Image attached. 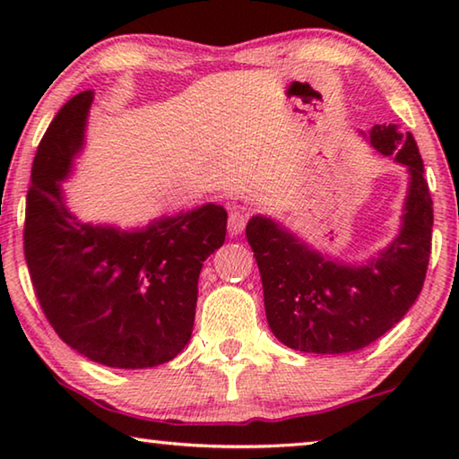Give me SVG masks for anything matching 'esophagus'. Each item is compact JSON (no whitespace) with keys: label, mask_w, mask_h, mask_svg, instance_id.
Returning <instances> with one entry per match:
<instances>
[{"label":"esophagus","mask_w":459,"mask_h":459,"mask_svg":"<svg viewBox=\"0 0 459 459\" xmlns=\"http://www.w3.org/2000/svg\"><path fill=\"white\" fill-rule=\"evenodd\" d=\"M248 221V212L245 208H232L229 214V235L237 237L245 230V224Z\"/></svg>","instance_id":"34e87169"}]
</instances>
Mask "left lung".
Listing matches in <instances>:
<instances>
[{
	"instance_id": "8db88e82",
	"label": "left lung",
	"mask_w": 459,
	"mask_h": 459,
	"mask_svg": "<svg viewBox=\"0 0 459 459\" xmlns=\"http://www.w3.org/2000/svg\"><path fill=\"white\" fill-rule=\"evenodd\" d=\"M364 137L380 155H393L409 174L399 235L375 257L364 263L332 259L263 214L247 224L269 328L293 351H360L399 324L421 293L433 229L421 153L413 135L401 134L397 126H375Z\"/></svg>"
}]
</instances>
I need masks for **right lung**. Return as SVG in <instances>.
Masks as SVG:
<instances>
[{"label":"right lung","mask_w":459,"mask_h":459,"mask_svg":"<svg viewBox=\"0 0 459 459\" xmlns=\"http://www.w3.org/2000/svg\"><path fill=\"white\" fill-rule=\"evenodd\" d=\"M92 92L60 108L38 145L26 198L24 253L52 328L89 360L152 368L190 342L198 275L227 235V211L202 204L142 229L82 222L62 182L87 139Z\"/></svg>","instance_id":"add662e5"}]
</instances>
